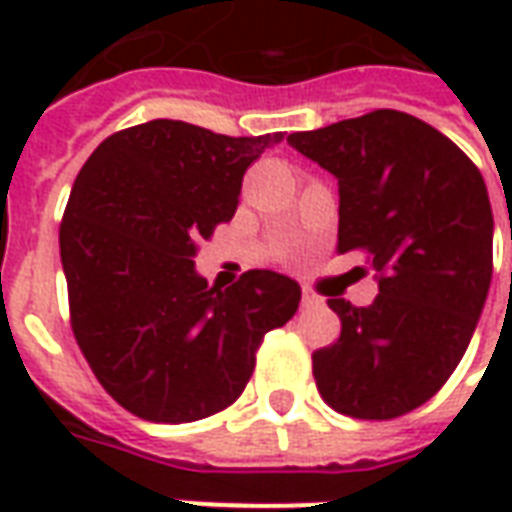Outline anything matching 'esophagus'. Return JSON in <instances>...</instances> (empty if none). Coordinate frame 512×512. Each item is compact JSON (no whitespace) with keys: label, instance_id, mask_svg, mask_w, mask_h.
<instances>
[{"label":"esophagus","instance_id":"esophagus-1","mask_svg":"<svg viewBox=\"0 0 512 512\" xmlns=\"http://www.w3.org/2000/svg\"><path fill=\"white\" fill-rule=\"evenodd\" d=\"M301 307H307V310H315V307H323V299H321V296H315L312 290L304 288V293H301Z\"/></svg>","mask_w":512,"mask_h":512}]
</instances>
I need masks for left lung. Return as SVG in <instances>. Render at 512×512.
Returning a JSON list of instances; mask_svg holds the SVG:
<instances>
[{"label": "left lung", "instance_id": "8db88e82", "mask_svg": "<svg viewBox=\"0 0 512 512\" xmlns=\"http://www.w3.org/2000/svg\"><path fill=\"white\" fill-rule=\"evenodd\" d=\"M337 178V252L365 249L378 296L329 299L343 332L312 354L323 400L348 417L422 406L469 348L494 268L488 189L463 150L395 109L288 136Z\"/></svg>", "mask_w": 512, "mask_h": 512}]
</instances>
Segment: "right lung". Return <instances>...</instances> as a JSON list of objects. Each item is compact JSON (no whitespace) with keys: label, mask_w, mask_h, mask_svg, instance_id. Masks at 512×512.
I'll list each match as a JSON object with an SVG mask.
<instances>
[{"label":"right lung","mask_w":512,"mask_h":512,"mask_svg":"<svg viewBox=\"0 0 512 512\" xmlns=\"http://www.w3.org/2000/svg\"><path fill=\"white\" fill-rule=\"evenodd\" d=\"M282 139L150 120L104 139L73 183L60 227L73 334L136 417L194 422L235 403L266 332L299 310L285 274L255 268L222 290L194 266L233 219L246 167Z\"/></svg>","instance_id":"1"}]
</instances>
